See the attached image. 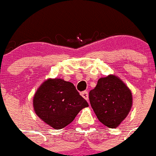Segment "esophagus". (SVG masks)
Returning a JSON list of instances; mask_svg holds the SVG:
<instances>
[{
  "instance_id": "34e87169",
  "label": "esophagus",
  "mask_w": 156,
  "mask_h": 156,
  "mask_svg": "<svg viewBox=\"0 0 156 156\" xmlns=\"http://www.w3.org/2000/svg\"><path fill=\"white\" fill-rule=\"evenodd\" d=\"M81 95L84 99H86L87 101H88V93H87V91H83V92H82Z\"/></svg>"
}]
</instances>
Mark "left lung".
I'll return each instance as SVG.
<instances>
[{"mask_svg": "<svg viewBox=\"0 0 156 156\" xmlns=\"http://www.w3.org/2000/svg\"><path fill=\"white\" fill-rule=\"evenodd\" d=\"M89 101L96 116L109 128H116L125 119L132 106L131 90L114 75L99 78L89 92Z\"/></svg>", "mask_w": 156, "mask_h": 156, "instance_id": "left-lung-1", "label": "left lung"}]
</instances>
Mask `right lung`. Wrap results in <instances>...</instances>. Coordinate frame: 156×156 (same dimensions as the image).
Instances as JSON below:
<instances>
[{
	"label": "right lung",
	"mask_w": 156,
	"mask_h": 156,
	"mask_svg": "<svg viewBox=\"0 0 156 156\" xmlns=\"http://www.w3.org/2000/svg\"><path fill=\"white\" fill-rule=\"evenodd\" d=\"M33 105L37 116L58 130L70 124L83 108L88 107L74 85L60 78L46 80L34 94Z\"/></svg>",
	"instance_id": "add662e5"
}]
</instances>
